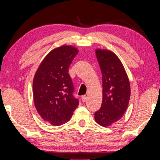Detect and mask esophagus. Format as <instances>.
Listing matches in <instances>:
<instances>
[{
  "label": "esophagus",
  "instance_id": "obj_1",
  "mask_svg": "<svg viewBox=\"0 0 160 160\" xmlns=\"http://www.w3.org/2000/svg\"><path fill=\"white\" fill-rule=\"evenodd\" d=\"M86 100H87V96H85V95L82 96V102H85Z\"/></svg>",
  "mask_w": 160,
  "mask_h": 160
}]
</instances>
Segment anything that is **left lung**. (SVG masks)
<instances>
[{"mask_svg":"<svg viewBox=\"0 0 160 160\" xmlns=\"http://www.w3.org/2000/svg\"><path fill=\"white\" fill-rule=\"evenodd\" d=\"M96 57L102 74L103 101L94 114L96 122L108 127L122 118L130 96V85L124 67L115 53L96 49Z\"/></svg>","mask_w":160,"mask_h":160,"instance_id":"1","label":"left lung"}]
</instances>
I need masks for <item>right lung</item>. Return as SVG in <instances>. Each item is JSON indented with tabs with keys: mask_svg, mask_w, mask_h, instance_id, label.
Returning a JSON list of instances; mask_svg holds the SVG:
<instances>
[{
	"mask_svg": "<svg viewBox=\"0 0 160 160\" xmlns=\"http://www.w3.org/2000/svg\"><path fill=\"white\" fill-rule=\"evenodd\" d=\"M78 50L71 46L53 49L36 71L32 84L38 113L50 124L58 126L70 120L79 100L73 95L74 85L69 67Z\"/></svg>",
	"mask_w": 160,
	"mask_h": 160,
	"instance_id": "right-lung-1",
	"label": "right lung"
}]
</instances>
